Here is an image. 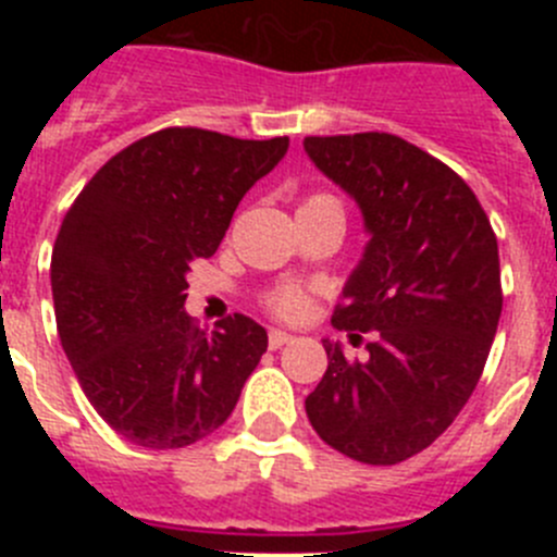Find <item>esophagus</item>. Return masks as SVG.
<instances>
[{"label":"esophagus","mask_w":557,"mask_h":557,"mask_svg":"<svg viewBox=\"0 0 557 557\" xmlns=\"http://www.w3.org/2000/svg\"><path fill=\"white\" fill-rule=\"evenodd\" d=\"M287 343H293V334H287V332H282V329H270V334H268V346L273 348H282V346H287Z\"/></svg>","instance_id":"1"}]
</instances>
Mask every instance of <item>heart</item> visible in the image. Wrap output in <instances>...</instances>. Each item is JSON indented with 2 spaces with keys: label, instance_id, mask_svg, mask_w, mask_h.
<instances>
[{
  "label": "heart",
  "instance_id": "b5f03b06",
  "mask_svg": "<svg viewBox=\"0 0 557 557\" xmlns=\"http://www.w3.org/2000/svg\"><path fill=\"white\" fill-rule=\"evenodd\" d=\"M318 206H339V203L332 198V195H321V191H318V195H309V198L304 200L301 209H318ZM309 304H312L309 289L298 287V284H287V287L275 289V293L268 298L270 312L284 318V321H301L304 314L309 312Z\"/></svg>",
  "mask_w": 557,
  "mask_h": 557
}]
</instances>
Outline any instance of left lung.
<instances>
[{
    "mask_svg": "<svg viewBox=\"0 0 557 557\" xmlns=\"http://www.w3.org/2000/svg\"><path fill=\"white\" fill-rule=\"evenodd\" d=\"M304 150L371 234L332 323L373 332L366 362L323 339L309 424L339 455L396 466L444 435L480 382L502 314L496 234L455 170L393 133L307 136Z\"/></svg>",
    "mask_w": 557,
    "mask_h": 557,
    "instance_id": "left-lung-1",
    "label": "left lung"
}]
</instances>
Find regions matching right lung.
Listing matches in <instances>:
<instances>
[{"mask_svg": "<svg viewBox=\"0 0 557 557\" xmlns=\"http://www.w3.org/2000/svg\"><path fill=\"white\" fill-rule=\"evenodd\" d=\"M287 147V136L164 127L102 164L66 211L49 268L58 337L91 407L131 444L209 437L268 351L245 314L195 326L186 273L220 248L245 191Z\"/></svg>", "mask_w": 557, "mask_h": 557, "instance_id": "right-lung-1", "label": "right lung"}]
</instances>
